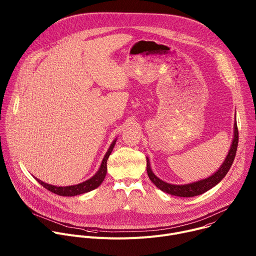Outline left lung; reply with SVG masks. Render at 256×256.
<instances>
[{"instance_id":"left-lung-1","label":"left lung","mask_w":256,"mask_h":256,"mask_svg":"<svg viewBox=\"0 0 256 256\" xmlns=\"http://www.w3.org/2000/svg\"><path fill=\"white\" fill-rule=\"evenodd\" d=\"M238 140H239L238 128H237V122H234V138L232 140V144L230 147L229 153H228L225 161L221 165V167L216 170V172H214L212 175L208 176V178L198 180L196 182H192V184H182V186L170 184H167V182L161 180L160 178H158L153 173L151 166H150V161L147 158L148 176H149L150 180L158 188H160L162 192H167L169 194L180 196V198H192V196H200V194L208 192V190L212 188L226 176V174L228 173V171L231 168L233 161L235 159L236 151H237V147H238Z\"/></svg>"}]
</instances>
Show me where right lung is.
<instances>
[{"label":"right lung","mask_w":256,"mask_h":256,"mask_svg":"<svg viewBox=\"0 0 256 256\" xmlns=\"http://www.w3.org/2000/svg\"><path fill=\"white\" fill-rule=\"evenodd\" d=\"M116 140H114L112 142V144L109 147L108 151L106 152L101 166L99 168V170L96 172V174L94 176H92L90 179L82 182V184H76V186H50L48 184H46V182L40 180L38 178H35L36 180L38 181V184H40L44 188H46L48 190L58 194V196H75L78 194H82L85 192H89L95 188H97L101 184L102 181L105 178L106 172H107V160L109 158V155L112 154L114 147L116 144Z\"/></svg>","instance_id":"add662e5"}]
</instances>
